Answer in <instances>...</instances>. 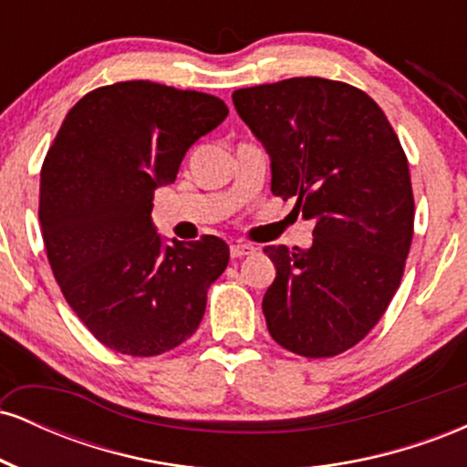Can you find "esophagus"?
Wrapping results in <instances>:
<instances>
[{
	"label": "esophagus",
	"instance_id": "obj_1",
	"mask_svg": "<svg viewBox=\"0 0 467 467\" xmlns=\"http://www.w3.org/2000/svg\"><path fill=\"white\" fill-rule=\"evenodd\" d=\"M250 254H254V245H250V244H233L230 245V256H233V259H241V256H250Z\"/></svg>",
	"mask_w": 467,
	"mask_h": 467
}]
</instances>
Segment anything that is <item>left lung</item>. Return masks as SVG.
Wrapping results in <instances>:
<instances>
[{"instance_id":"1","label":"left lung","mask_w":467,"mask_h":467,"mask_svg":"<svg viewBox=\"0 0 467 467\" xmlns=\"http://www.w3.org/2000/svg\"><path fill=\"white\" fill-rule=\"evenodd\" d=\"M233 103L272 160V192L312 219L309 250L265 245L276 278L264 296L283 349L331 358L378 325L412 241L409 160L368 94L320 77L237 89Z\"/></svg>"}]
</instances>
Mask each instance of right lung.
Segmentation results:
<instances>
[{
  "label": "right lung",
  "instance_id": "obj_1",
  "mask_svg": "<svg viewBox=\"0 0 467 467\" xmlns=\"http://www.w3.org/2000/svg\"><path fill=\"white\" fill-rule=\"evenodd\" d=\"M226 116L217 96L125 80L85 94L47 149L39 186L47 261L69 307L109 349L160 356L200 327L228 244L203 234L164 245L153 191L175 182L191 144Z\"/></svg>",
  "mask_w": 467,
  "mask_h": 467
}]
</instances>
